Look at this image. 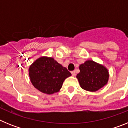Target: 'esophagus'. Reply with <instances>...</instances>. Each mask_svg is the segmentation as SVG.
Segmentation results:
<instances>
[{
	"instance_id": "34e87169",
	"label": "esophagus",
	"mask_w": 128,
	"mask_h": 128,
	"mask_svg": "<svg viewBox=\"0 0 128 128\" xmlns=\"http://www.w3.org/2000/svg\"><path fill=\"white\" fill-rule=\"evenodd\" d=\"M71 74H72V75L73 76H76L75 71H72V72H71Z\"/></svg>"
}]
</instances>
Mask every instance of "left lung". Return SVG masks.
Here are the masks:
<instances>
[{"instance_id":"left-lung-1","label":"left lung","mask_w":128,"mask_h":128,"mask_svg":"<svg viewBox=\"0 0 128 128\" xmlns=\"http://www.w3.org/2000/svg\"><path fill=\"white\" fill-rule=\"evenodd\" d=\"M80 72L77 74L82 89L90 92L98 91L107 84L109 78L108 69L103 65L92 60L86 61L80 66Z\"/></svg>"}]
</instances>
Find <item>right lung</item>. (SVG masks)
Masks as SVG:
<instances>
[{
    "label": "right lung",
    "instance_id": "right-lung-1",
    "mask_svg": "<svg viewBox=\"0 0 128 128\" xmlns=\"http://www.w3.org/2000/svg\"><path fill=\"white\" fill-rule=\"evenodd\" d=\"M29 75L36 88L43 93L52 94L60 91L63 81L71 73L53 58L44 56L29 66Z\"/></svg>",
    "mask_w": 128,
    "mask_h": 128
}]
</instances>
